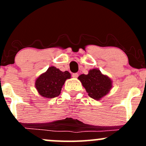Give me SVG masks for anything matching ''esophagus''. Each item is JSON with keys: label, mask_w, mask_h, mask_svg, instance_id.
<instances>
[{"label": "esophagus", "mask_w": 146, "mask_h": 146, "mask_svg": "<svg viewBox=\"0 0 146 146\" xmlns=\"http://www.w3.org/2000/svg\"><path fill=\"white\" fill-rule=\"evenodd\" d=\"M78 76H79L78 73H73V75H72V77H73V78H77Z\"/></svg>", "instance_id": "obj_1"}]
</instances>
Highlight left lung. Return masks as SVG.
<instances>
[{
    "label": "left lung",
    "instance_id": "left-lung-1",
    "mask_svg": "<svg viewBox=\"0 0 146 146\" xmlns=\"http://www.w3.org/2000/svg\"><path fill=\"white\" fill-rule=\"evenodd\" d=\"M78 80L82 84L88 95L96 100H100L109 93L113 83L110 78L102 74L98 68L90 70L87 75H80Z\"/></svg>",
    "mask_w": 146,
    "mask_h": 146
}]
</instances>
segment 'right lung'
<instances>
[{"label": "right lung", "instance_id": "obj_1", "mask_svg": "<svg viewBox=\"0 0 146 146\" xmlns=\"http://www.w3.org/2000/svg\"><path fill=\"white\" fill-rule=\"evenodd\" d=\"M70 78L71 73L68 71L62 72L55 66H51L36 79L35 86L41 96L54 98L60 94L65 81Z\"/></svg>", "mask_w": 146, "mask_h": 146}]
</instances>
